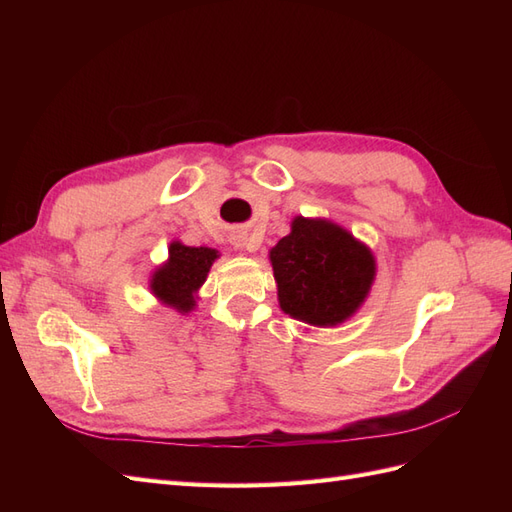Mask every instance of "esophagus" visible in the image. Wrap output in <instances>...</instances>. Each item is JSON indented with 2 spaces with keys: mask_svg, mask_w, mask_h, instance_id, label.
<instances>
[{
  "mask_svg": "<svg viewBox=\"0 0 512 512\" xmlns=\"http://www.w3.org/2000/svg\"><path fill=\"white\" fill-rule=\"evenodd\" d=\"M230 241H232V245L237 247V250H247V252H256L258 250V243L247 237L245 232H235V235L230 237Z\"/></svg>",
  "mask_w": 512,
  "mask_h": 512,
  "instance_id": "1",
  "label": "esophagus"
}]
</instances>
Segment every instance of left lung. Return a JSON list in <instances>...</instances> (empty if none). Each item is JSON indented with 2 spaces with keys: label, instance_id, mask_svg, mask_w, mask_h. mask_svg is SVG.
<instances>
[{
  "label": "left lung",
  "instance_id": "1",
  "mask_svg": "<svg viewBox=\"0 0 512 512\" xmlns=\"http://www.w3.org/2000/svg\"><path fill=\"white\" fill-rule=\"evenodd\" d=\"M269 260L282 312L312 327H337L359 312L376 280V256L327 218L297 215Z\"/></svg>",
  "mask_w": 512,
  "mask_h": 512
}]
</instances>
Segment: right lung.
Wrapping results in <instances>:
<instances>
[{
	"label": "right lung",
	"instance_id": "1",
	"mask_svg": "<svg viewBox=\"0 0 512 512\" xmlns=\"http://www.w3.org/2000/svg\"><path fill=\"white\" fill-rule=\"evenodd\" d=\"M220 258L213 247H192L170 241L168 258L149 277V290L162 305L179 314L194 312L198 290L205 284L211 265Z\"/></svg>",
	"mask_w": 512,
	"mask_h": 512
}]
</instances>
